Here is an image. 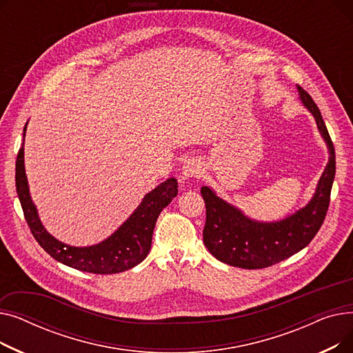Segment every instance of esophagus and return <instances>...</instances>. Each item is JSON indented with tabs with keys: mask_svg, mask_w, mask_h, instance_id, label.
Masks as SVG:
<instances>
[{
	"mask_svg": "<svg viewBox=\"0 0 353 353\" xmlns=\"http://www.w3.org/2000/svg\"><path fill=\"white\" fill-rule=\"evenodd\" d=\"M180 177L181 180H189V179H193V177H199L201 174V165L197 160L194 159H189L186 163L183 164L181 167V172H180Z\"/></svg>",
	"mask_w": 353,
	"mask_h": 353,
	"instance_id": "34e87169",
	"label": "esophagus"
}]
</instances>
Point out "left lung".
Listing matches in <instances>:
<instances>
[{"label":"left lung","instance_id":"1","mask_svg":"<svg viewBox=\"0 0 353 353\" xmlns=\"http://www.w3.org/2000/svg\"><path fill=\"white\" fill-rule=\"evenodd\" d=\"M299 99L316 121L326 143L329 161L307 205L276 221H261L223 200L209 188H201L206 203V225L203 242L220 262L242 269H263L279 263L305 249L319 232L327 208L333 179L336 172L335 148L327 133L318 105L298 87Z\"/></svg>","mask_w":353,"mask_h":353}]
</instances>
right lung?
<instances>
[{"mask_svg": "<svg viewBox=\"0 0 353 353\" xmlns=\"http://www.w3.org/2000/svg\"><path fill=\"white\" fill-rule=\"evenodd\" d=\"M27 124L23 133L24 139ZM15 188L28 228L39 245L57 262L72 269L97 274L120 273L144 261L152 248L157 217L179 192L177 180L174 177L167 179L148 192L137 209L103 242L91 246H70L50 234L41 223L39 210L30 194L24 165V143L17 156Z\"/></svg>", "mask_w": 353, "mask_h": 353, "instance_id": "add662e5", "label": "right lung"}]
</instances>
